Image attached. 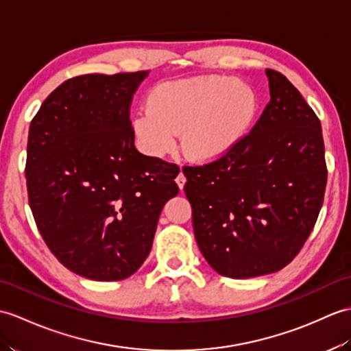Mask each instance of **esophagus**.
Segmentation results:
<instances>
[{
  "mask_svg": "<svg viewBox=\"0 0 351 351\" xmlns=\"http://www.w3.org/2000/svg\"><path fill=\"white\" fill-rule=\"evenodd\" d=\"M185 182H186V179H185V176H184V173L181 172L179 173L178 176H176V184H178V186H179V190H184V185H185Z\"/></svg>",
  "mask_w": 351,
  "mask_h": 351,
  "instance_id": "obj_1",
  "label": "esophagus"
}]
</instances>
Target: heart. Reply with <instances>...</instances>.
<instances>
[{
  "instance_id": "obj_1",
  "label": "heart",
  "mask_w": 351,
  "mask_h": 351,
  "mask_svg": "<svg viewBox=\"0 0 351 351\" xmlns=\"http://www.w3.org/2000/svg\"><path fill=\"white\" fill-rule=\"evenodd\" d=\"M260 110L256 89L227 76H195L158 85L148 109L137 112L132 125L142 148L161 157L181 134L184 154L210 161L229 154L254 127Z\"/></svg>"
}]
</instances>
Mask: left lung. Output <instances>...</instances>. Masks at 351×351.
<instances>
[{
  "label": "left lung",
  "instance_id": "obj_1",
  "mask_svg": "<svg viewBox=\"0 0 351 351\" xmlns=\"http://www.w3.org/2000/svg\"><path fill=\"white\" fill-rule=\"evenodd\" d=\"M271 100L243 141L205 166H185L197 245L223 276L287 266L323 205L328 170L320 119L281 73L266 69Z\"/></svg>",
  "mask_w": 351,
  "mask_h": 351
}]
</instances>
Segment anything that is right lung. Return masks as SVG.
<instances>
[{
  "label": "right lung",
  "instance_id": "obj_1",
  "mask_svg": "<svg viewBox=\"0 0 351 351\" xmlns=\"http://www.w3.org/2000/svg\"><path fill=\"white\" fill-rule=\"evenodd\" d=\"M149 71L65 80L32 118L29 208L46 245L80 276L119 281L148 257L179 167L134 146L133 94Z\"/></svg>",
  "mask_w": 351,
  "mask_h": 351
}]
</instances>
